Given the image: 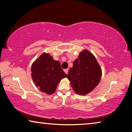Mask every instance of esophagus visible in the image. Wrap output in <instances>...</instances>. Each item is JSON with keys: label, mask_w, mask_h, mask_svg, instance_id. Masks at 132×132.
I'll return each instance as SVG.
<instances>
[{"label": "esophagus", "mask_w": 132, "mask_h": 132, "mask_svg": "<svg viewBox=\"0 0 132 132\" xmlns=\"http://www.w3.org/2000/svg\"><path fill=\"white\" fill-rule=\"evenodd\" d=\"M64 72H65L67 74H68V69H65Z\"/></svg>", "instance_id": "obj_1"}]
</instances>
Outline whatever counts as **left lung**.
<instances>
[{
    "instance_id": "1",
    "label": "left lung",
    "mask_w": 132,
    "mask_h": 132,
    "mask_svg": "<svg viewBox=\"0 0 132 132\" xmlns=\"http://www.w3.org/2000/svg\"><path fill=\"white\" fill-rule=\"evenodd\" d=\"M102 71L95 56L88 50H84L73 62L67 78L73 90L79 95H86L100 82Z\"/></svg>"
}]
</instances>
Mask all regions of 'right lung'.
<instances>
[{
	"label": "right lung",
	"instance_id": "obj_1",
	"mask_svg": "<svg viewBox=\"0 0 132 132\" xmlns=\"http://www.w3.org/2000/svg\"><path fill=\"white\" fill-rule=\"evenodd\" d=\"M31 72L34 84L47 94H53L61 80L67 76L61 67L60 62L45 52L32 64Z\"/></svg>",
	"mask_w": 132,
	"mask_h": 132
}]
</instances>
